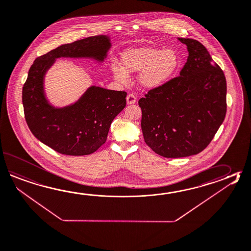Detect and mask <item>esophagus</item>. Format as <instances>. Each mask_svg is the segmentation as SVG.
Returning a JSON list of instances; mask_svg holds the SVG:
<instances>
[{"mask_svg":"<svg viewBox=\"0 0 251 251\" xmlns=\"http://www.w3.org/2000/svg\"><path fill=\"white\" fill-rule=\"evenodd\" d=\"M136 102H137V98L134 96L133 94H128L127 96V103L134 104Z\"/></svg>","mask_w":251,"mask_h":251,"instance_id":"1","label":"esophagus"}]
</instances>
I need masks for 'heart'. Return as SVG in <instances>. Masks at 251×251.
Wrapping results in <instances>:
<instances>
[{"instance_id":"heart-1","label":"heart","mask_w":251,"mask_h":251,"mask_svg":"<svg viewBox=\"0 0 251 251\" xmlns=\"http://www.w3.org/2000/svg\"><path fill=\"white\" fill-rule=\"evenodd\" d=\"M123 66L114 63L113 73L118 81L126 82L128 72H141L139 82L148 88L161 87L177 72L179 59L173 49L153 47L131 48L123 52Z\"/></svg>"}]
</instances>
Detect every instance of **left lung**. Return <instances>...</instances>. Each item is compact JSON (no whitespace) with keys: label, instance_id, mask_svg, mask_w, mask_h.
<instances>
[{"label":"left lung","instance_id":"left-lung-1","mask_svg":"<svg viewBox=\"0 0 251 251\" xmlns=\"http://www.w3.org/2000/svg\"><path fill=\"white\" fill-rule=\"evenodd\" d=\"M189 56L179 77L140 98L145 142L166 158L200 153L215 137L226 114V79L200 42L178 38Z\"/></svg>","mask_w":251,"mask_h":251}]
</instances>
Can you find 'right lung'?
Segmentation results:
<instances>
[{"label":"right lung","instance_id":"right-lung-1","mask_svg":"<svg viewBox=\"0 0 251 251\" xmlns=\"http://www.w3.org/2000/svg\"><path fill=\"white\" fill-rule=\"evenodd\" d=\"M110 47L108 36H90L59 46L37 57L31 65L22 89L26 124L38 140L58 153L86 155L96 152L105 143L113 119L126 106L127 93L93 86L75 103L55 108L45 96V74L60 57L102 62Z\"/></svg>","mask_w":251,"mask_h":251}]
</instances>
